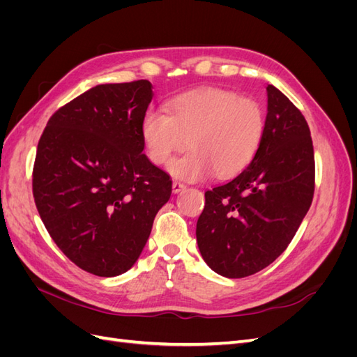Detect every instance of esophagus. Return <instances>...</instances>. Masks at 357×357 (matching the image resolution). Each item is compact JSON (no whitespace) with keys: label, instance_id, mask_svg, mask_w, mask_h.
Wrapping results in <instances>:
<instances>
[{"label":"esophagus","instance_id":"esophagus-1","mask_svg":"<svg viewBox=\"0 0 357 357\" xmlns=\"http://www.w3.org/2000/svg\"><path fill=\"white\" fill-rule=\"evenodd\" d=\"M185 188H186L185 183H181V181H172V192H174V193L181 192Z\"/></svg>","mask_w":357,"mask_h":357}]
</instances>
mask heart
Returning <instances> with one entry per match:
<instances>
[{
    "instance_id": "b5f03b06",
    "label": "heart",
    "mask_w": 357,
    "mask_h": 357,
    "mask_svg": "<svg viewBox=\"0 0 357 357\" xmlns=\"http://www.w3.org/2000/svg\"><path fill=\"white\" fill-rule=\"evenodd\" d=\"M149 159L165 165L189 144L186 155L172 160V176L201 180L213 171L231 177L243 171L262 144L265 112L256 100L232 91L205 88L181 93L165 105V113L149 110L139 125Z\"/></svg>"
}]
</instances>
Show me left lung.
Masks as SVG:
<instances>
[{
	"label": "left lung",
	"mask_w": 357,
	"mask_h": 357,
	"mask_svg": "<svg viewBox=\"0 0 357 357\" xmlns=\"http://www.w3.org/2000/svg\"><path fill=\"white\" fill-rule=\"evenodd\" d=\"M265 134L238 176L205 192L197 223L201 256L228 278L273 264L294 238L314 195V150L305 117L266 86Z\"/></svg>",
	"instance_id": "left-lung-1"
}]
</instances>
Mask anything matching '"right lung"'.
<instances>
[{"label": "right lung", "instance_id": "1", "mask_svg": "<svg viewBox=\"0 0 357 357\" xmlns=\"http://www.w3.org/2000/svg\"><path fill=\"white\" fill-rule=\"evenodd\" d=\"M152 83H107L53 114L38 142L32 193L52 240L71 262L116 277L137 262L172 181L143 153Z\"/></svg>", "mask_w": 357, "mask_h": 357}]
</instances>
